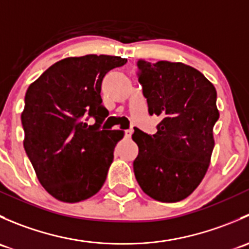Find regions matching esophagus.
<instances>
[{"label":"esophagus","instance_id":"1","mask_svg":"<svg viewBox=\"0 0 249 249\" xmlns=\"http://www.w3.org/2000/svg\"><path fill=\"white\" fill-rule=\"evenodd\" d=\"M132 135V129H127V130H124V136L125 139H130Z\"/></svg>","mask_w":249,"mask_h":249}]
</instances>
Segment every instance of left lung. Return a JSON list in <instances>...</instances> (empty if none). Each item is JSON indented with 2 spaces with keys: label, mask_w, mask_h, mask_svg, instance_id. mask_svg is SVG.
Listing matches in <instances>:
<instances>
[{
  "label": "left lung",
  "mask_w": 249,
  "mask_h": 249,
  "mask_svg": "<svg viewBox=\"0 0 249 249\" xmlns=\"http://www.w3.org/2000/svg\"><path fill=\"white\" fill-rule=\"evenodd\" d=\"M137 78L157 132L135 127L139 145L134 172L143 192L161 202L189 196L210 165L219 118L217 91L201 72L180 62L137 61Z\"/></svg>",
  "instance_id": "left-lung-1"
}]
</instances>
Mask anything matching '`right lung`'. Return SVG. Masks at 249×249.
I'll list each match as a JSON object with an SVG mask.
<instances>
[{"label": "right lung", "instance_id": "right-lung-1", "mask_svg": "<svg viewBox=\"0 0 249 249\" xmlns=\"http://www.w3.org/2000/svg\"><path fill=\"white\" fill-rule=\"evenodd\" d=\"M126 59L110 55L67 57L50 66L25 94L24 148L44 189L55 199L78 202L106 180L113 150L124 134L101 130L108 115L101 83ZM94 117L95 124L85 123Z\"/></svg>", "mask_w": 249, "mask_h": 249}]
</instances>
